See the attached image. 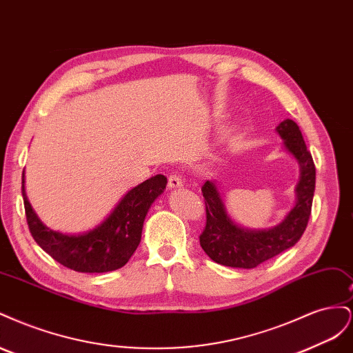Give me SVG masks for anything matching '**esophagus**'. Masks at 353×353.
Wrapping results in <instances>:
<instances>
[{
  "label": "esophagus",
  "mask_w": 353,
  "mask_h": 353,
  "mask_svg": "<svg viewBox=\"0 0 353 353\" xmlns=\"http://www.w3.org/2000/svg\"><path fill=\"white\" fill-rule=\"evenodd\" d=\"M168 187H169V190L181 188L183 187V178H181V175H178V174H172L168 179Z\"/></svg>",
  "instance_id": "1"
}]
</instances>
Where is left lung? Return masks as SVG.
Returning a JSON list of instances; mask_svg holds the SVG:
<instances>
[{
  "label": "left lung",
  "instance_id": "8db88e82",
  "mask_svg": "<svg viewBox=\"0 0 353 353\" xmlns=\"http://www.w3.org/2000/svg\"><path fill=\"white\" fill-rule=\"evenodd\" d=\"M275 131L281 137L285 150L299 163L301 176L294 190V206L280 223L271 228H243L230 218L215 181H206L201 187L206 205V227L200 236V245L213 262L231 268H256L293 248L306 230L315 191L314 160L294 121H283Z\"/></svg>",
  "mask_w": 353,
  "mask_h": 353
}]
</instances>
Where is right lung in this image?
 <instances>
[{
    "mask_svg": "<svg viewBox=\"0 0 353 353\" xmlns=\"http://www.w3.org/2000/svg\"><path fill=\"white\" fill-rule=\"evenodd\" d=\"M168 184L156 175L131 188L97 227L81 234H63L48 228L32 209L22 176V196L29 231L39 248L66 268L78 272H109L131 259L141 241L143 223L153 201Z\"/></svg>",
    "mask_w": 353,
    "mask_h": 353,
    "instance_id": "obj_1",
    "label": "right lung"
}]
</instances>
